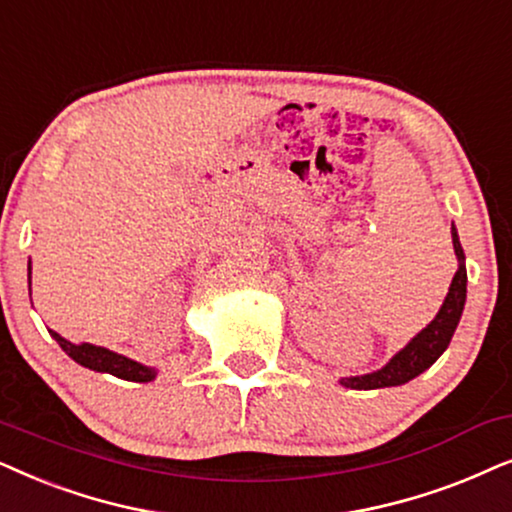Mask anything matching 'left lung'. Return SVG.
<instances>
[{
    "instance_id": "obj_1",
    "label": "left lung",
    "mask_w": 512,
    "mask_h": 512,
    "mask_svg": "<svg viewBox=\"0 0 512 512\" xmlns=\"http://www.w3.org/2000/svg\"><path fill=\"white\" fill-rule=\"evenodd\" d=\"M452 243L456 260H459V269L452 278L449 292L442 302L438 316L428 323L417 337L410 339V344L405 349H400L388 363L377 372L360 374V377H344L339 379V384L346 388H358V391H372V388H386V386H400L407 381L419 377L421 372H426L435 360H438L445 349L452 342V335L459 325L463 304H466V255L459 243V234L452 227Z\"/></svg>"
}]
</instances>
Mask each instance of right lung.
<instances>
[{
  "instance_id": "right-lung-1",
  "label": "right lung",
  "mask_w": 512,
  "mask_h": 512,
  "mask_svg": "<svg viewBox=\"0 0 512 512\" xmlns=\"http://www.w3.org/2000/svg\"><path fill=\"white\" fill-rule=\"evenodd\" d=\"M32 274V267L27 264V278ZM51 337L56 339L67 356H70L74 363L88 367V370L95 372H107L114 374V377L126 379V381H152L156 377L154 367H147L142 363H135V360L121 356V353H114L105 349V346H95V344H72L67 342L65 337H60L56 330H49Z\"/></svg>"
}]
</instances>
